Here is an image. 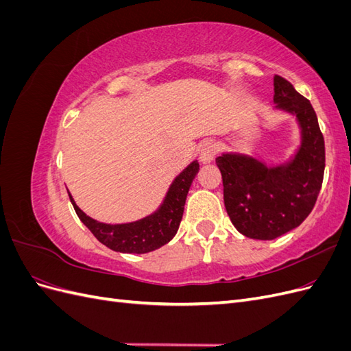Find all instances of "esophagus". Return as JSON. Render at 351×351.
Returning <instances> with one entry per match:
<instances>
[{
	"label": "esophagus",
	"mask_w": 351,
	"mask_h": 351,
	"mask_svg": "<svg viewBox=\"0 0 351 351\" xmlns=\"http://www.w3.org/2000/svg\"><path fill=\"white\" fill-rule=\"evenodd\" d=\"M217 155V147L214 143H205L204 146L200 147V152H199V161L202 164H209L214 161V158Z\"/></svg>",
	"instance_id": "34e87169"
}]
</instances>
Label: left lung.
<instances>
[{
  "mask_svg": "<svg viewBox=\"0 0 351 351\" xmlns=\"http://www.w3.org/2000/svg\"><path fill=\"white\" fill-rule=\"evenodd\" d=\"M274 111L289 114L299 127V145L282 161L265 162L253 154L224 152L217 165L232 226L254 240H274L299 227L319 195L325 143L312 104L290 82L274 77Z\"/></svg>",
  "mask_w": 351,
  "mask_h": 351,
  "instance_id": "1",
  "label": "left lung"
}]
</instances>
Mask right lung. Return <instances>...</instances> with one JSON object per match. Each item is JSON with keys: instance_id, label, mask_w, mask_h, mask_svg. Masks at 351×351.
<instances>
[{"instance_id": "1", "label": "right lung", "mask_w": 351, "mask_h": 351, "mask_svg": "<svg viewBox=\"0 0 351 351\" xmlns=\"http://www.w3.org/2000/svg\"><path fill=\"white\" fill-rule=\"evenodd\" d=\"M197 173L199 162L195 159L173 180L161 205L154 212L141 219L121 222V224H107L90 218L76 205L69 190L67 192L80 221L102 244L120 253L142 254L162 247L177 234L189 189Z\"/></svg>"}]
</instances>
